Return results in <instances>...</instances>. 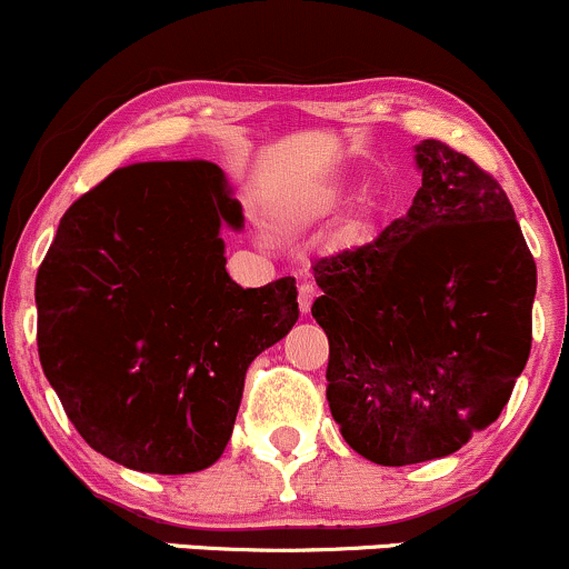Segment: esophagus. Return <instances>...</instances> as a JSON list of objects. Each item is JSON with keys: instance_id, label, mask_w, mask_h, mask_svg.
<instances>
[{"instance_id": "1", "label": "esophagus", "mask_w": 569, "mask_h": 569, "mask_svg": "<svg viewBox=\"0 0 569 569\" xmlns=\"http://www.w3.org/2000/svg\"><path fill=\"white\" fill-rule=\"evenodd\" d=\"M315 298H317V290L309 282H303L301 287H298V306H301L303 315H309L311 303H315Z\"/></svg>"}]
</instances>
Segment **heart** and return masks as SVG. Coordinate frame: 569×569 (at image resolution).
I'll return each mask as SVG.
<instances>
[{"label":"heart","instance_id":"obj_1","mask_svg":"<svg viewBox=\"0 0 569 569\" xmlns=\"http://www.w3.org/2000/svg\"><path fill=\"white\" fill-rule=\"evenodd\" d=\"M341 201H343V190L333 182L317 184V188H306L301 193L284 199L277 209H273L271 226L282 233L309 231V228L317 226V222L328 220V217L341 207ZM362 231H366V220H362V217H352V220L343 226L341 236L343 241H355Z\"/></svg>","mask_w":569,"mask_h":569}]
</instances>
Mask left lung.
<instances>
[{
    "mask_svg": "<svg viewBox=\"0 0 569 569\" xmlns=\"http://www.w3.org/2000/svg\"><path fill=\"white\" fill-rule=\"evenodd\" d=\"M413 152L422 188L406 217L315 263L330 413L387 468L455 455L500 417L532 347L538 287L497 180L438 139Z\"/></svg>",
    "mask_w": 569,
    "mask_h": 569,
    "instance_id": "1",
    "label": "left lung"
}]
</instances>
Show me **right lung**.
I'll return each mask as SVG.
<instances>
[{
  "label": "right lung",
  "instance_id": "obj_1",
  "mask_svg": "<svg viewBox=\"0 0 569 569\" xmlns=\"http://www.w3.org/2000/svg\"><path fill=\"white\" fill-rule=\"evenodd\" d=\"M222 228L244 214L220 166L131 163L67 209L37 271L44 376L86 443L123 468L214 465L247 368L296 325V279L236 284Z\"/></svg>",
  "mask_w": 569,
  "mask_h": 569
}]
</instances>
